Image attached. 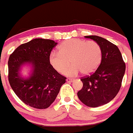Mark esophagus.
Wrapping results in <instances>:
<instances>
[{
	"label": "esophagus",
	"instance_id": "esophagus-1",
	"mask_svg": "<svg viewBox=\"0 0 133 133\" xmlns=\"http://www.w3.org/2000/svg\"><path fill=\"white\" fill-rule=\"evenodd\" d=\"M74 79H70V78H68V79H66L67 82H68V83H70V82H72V81H73Z\"/></svg>",
	"mask_w": 133,
	"mask_h": 133
}]
</instances>
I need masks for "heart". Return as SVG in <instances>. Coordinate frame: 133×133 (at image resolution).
Returning <instances> with one entry per match:
<instances>
[{"instance_id": "b5f03b06", "label": "heart", "mask_w": 133, "mask_h": 133, "mask_svg": "<svg viewBox=\"0 0 133 133\" xmlns=\"http://www.w3.org/2000/svg\"><path fill=\"white\" fill-rule=\"evenodd\" d=\"M101 50L95 41L72 38L65 41L59 45V52H52L50 55L51 65L58 72H65L67 76H77L81 72L83 75L93 73L101 61Z\"/></svg>"}]
</instances>
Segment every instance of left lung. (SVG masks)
Listing matches in <instances>:
<instances>
[{"mask_svg": "<svg viewBox=\"0 0 133 133\" xmlns=\"http://www.w3.org/2000/svg\"><path fill=\"white\" fill-rule=\"evenodd\" d=\"M99 45L101 61L90 76L81 78L83 88L77 92L80 101L91 108L109 103L117 95L124 77L126 65L117 46L98 36H86Z\"/></svg>", "mask_w": 133, "mask_h": 133, "instance_id": "1", "label": "left lung"}]
</instances>
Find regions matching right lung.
Listing matches in <instances>:
<instances>
[{
	"mask_svg": "<svg viewBox=\"0 0 133 133\" xmlns=\"http://www.w3.org/2000/svg\"><path fill=\"white\" fill-rule=\"evenodd\" d=\"M56 44L50 39L35 38L18 46L9 56V84L24 103L34 108H48L65 83L66 77L60 75L50 63V53ZM25 64L32 65V72L26 79L19 73Z\"/></svg>",
	"mask_w": 133,
	"mask_h": 133,
	"instance_id": "1",
	"label": "right lung"
}]
</instances>
